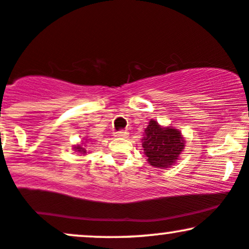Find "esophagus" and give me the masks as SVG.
<instances>
[{"mask_svg": "<svg viewBox=\"0 0 249 249\" xmlns=\"http://www.w3.org/2000/svg\"><path fill=\"white\" fill-rule=\"evenodd\" d=\"M116 138H126L128 136V133L126 132V131H118V132H115V134H113Z\"/></svg>", "mask_w": 249, "mask_h": 249, "instance_id": "esophagus-1", "label": "esophagus"}]
</instances>
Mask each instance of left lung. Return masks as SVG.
Here are the masks:
<instances>
[{"instance_id": "obj_1", "label": "left lung", "mask_w": 249, "mask_h": 249, "mask_svg": "<svg viewBox=\"0 0 249 249\" xmlns=\"http://www.w3.org/2000/svg\"><path fill=\"white\" fill-rule=\"evenodd\" d=\"M143 154L154 168L166 169L174 166L184 151L185 138L178 128L162 126L151 119L142 139Z\"/></svg>"}]
</instances>
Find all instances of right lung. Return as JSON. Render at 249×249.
Here are the masks:
<instances>
[{"label":"right lung","mask_w":249,"mask_h":249,"mask_svg":"<svg viewBox=\"0 0 249 249\" xmlns=\"http://www.w3.org/2000/svg\"><path fill=\"white\" fill-rule=\"evenodd\" d=\"M88 137H86V139H83V142H81L80 143H76V145L73 146V151L76 152L77 154L85 155L88 154V151H87V143H88Z\"/></svg>","instance_id":"1"}]
</instances>
